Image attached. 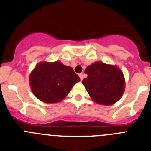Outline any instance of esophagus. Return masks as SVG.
<instances>
[{"label":"esophagus","instance_id":"34e87169","mask_svg":"<svg viewBox=\"0 0 151 151\" xmlns=\"http://www.w3.org/2000/svg\"><path fill=\"white\" fill-rule=\"evenodd\" d=\"M78 76H79L81 81H82V79H83V74H82V73H80V74L78 75Z\"/></svg>","mask_w":151,"mask_h":151}]
</instances>
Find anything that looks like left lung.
<instances>
[{
	"instance_id": "obj_1",
	"label": "left lung",
	"mask_w": 151,
	"mask_h": 151,
	"mask_svg": "<svg viewBox=\"0 0 151 151\" xmlns=\"http://www.w3.org/2000/svg\"><path fill=\"white\" fill-rule=\"evenodd\" d=\"M85 73L88 77L82 80V84L94 102L110 106L122 97L125 78L118 66L97 61L88 66Z\"/></svg>"
}]
</instances>
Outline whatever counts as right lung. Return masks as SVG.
I'll use <instances>...</instances> for the list:
<instances>
[{
	"label": "right lung",
	"mask_w": 151,
	"mask_h": 151,
	"mask_svg": "<svg viewBox=\"0 0 151 151\" xmlns=\"http://www.w3.org/2000/svg\"><path fill=\"white\" fill-rule=\"evenodd\" d=\"M79 81L73 68L65 66L60 61L39 63L29 75L32 93L47 104L60 102Z\"/></svg>",
	"instance_id": "add662e5"
}]
</instances>
